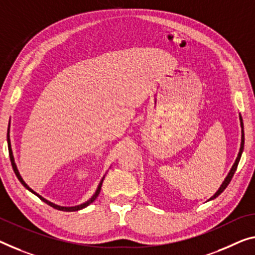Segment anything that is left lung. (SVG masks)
<instances>
[{"instance_id": "left-lung-1", "label": "left lung", "mask_w": 255, "mask_h": 255, "mask_svg": "<svg viewBox=\"0 0 255 255\" xmlns=\"http://www.w3.org/2000/svg\"><path fill=\"white\" fill-rule=\"evenodd\" d=\"M240 120H241V127H242V143H241V149H240V152H238V156H237V158H236V162H235V164H234L233 167H232V170H230L229 174L227 175V178H226L225 181H223V183L221 185V187L219 188V190H218L217 193H215V194H214V195L212 196V197H211L210 199H213V198H215V197H218V196L220 195V194L222 193V191L226 189L227 186L229 185V182L232 181V179H233V177H234L235 172H236V168H237V166H238V163H240V159H241L242 152H243V149H244V130H243V128H244V125H243L242 116H240Z\"/></svg>"}]
</instances>
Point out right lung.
Segmentation results:
<instances>
[{"mask_svg":"<svg viewBox=\"0 0 255 255\" xmlns=\"http://www.w3.org/2000/svg\"><path fill=\"white\" fill-rule=\"evenodd\" d=\"M9 128H7V134H6V139H7V148H9V156H10V160H11V165H12V168H13V171H14V173H15V175H17V178H18V180L19 181L21 182V185L23 186V187H26L27 189H28L29 191H32L33 194H35L37 196L38 198L41 199V201H43L44 203H46V204L48 205H50V206H52L53 209H57V210H59V211H65V212H73V211H78V210H82V209H84V207H87L88 205H90L91 204V203H93L96 201V198L98 197V195H99V193H100V189H101V185H103V181H104V179L101 180L100 181V183H99V186H98V189H97V191H96V194L92 196L91 198L89 199L88 202H85V203H83V204H81V205H77V206H72V207H64V206H58V205H56V204H53V203H51V202H49V201H46V199H44L43 197H41L40 195H37L36 193H35V191H33L32 189H30V188L26 185L25 183V181H23V180L21 179V177H20V174H19V172H18V170H17V166H15V164H14V159H13V155H12V150H11V143H10V138H9Z\"/></svg>","mask_w":255,"mask_h":255,"instance_id":"obj_1","label":"right lung"}]
</instances>
